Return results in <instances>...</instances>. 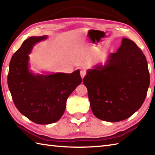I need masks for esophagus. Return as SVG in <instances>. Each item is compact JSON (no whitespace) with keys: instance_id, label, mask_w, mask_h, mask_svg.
Instances as JSON below:
<instances>
[{"instance_id":"obj_1","label":"esophagus","mask_w":155,"mask_h":155,"mask_svg":"<svg viewBox=\"0 0 155 155\" xmlns=\"http://www.w3.org/2000/svg\"><path fill=\"white\" fill-rule=\"evenodd\" d=\"M87 74V71L84 70V69H82L81 71V78H83L84 77V76Z\"/></svg>"}]
</instances>
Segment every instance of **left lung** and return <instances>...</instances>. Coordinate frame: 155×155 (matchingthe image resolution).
<instances>
[{
  "instance_id": "obj_1",
  "label": "left lung",
  "mask_w": 155,
  "mask_h": 155,
  "mask_svg": "<svg viewBox=\"0 0 155 155\" xmlns=\"http://www.w3.org/2000/svg\"><path fill=\"white\" fill-rule=\"evenodd\" d=\"M94 116L108 122L127 119L139 109L150 84L147 61L143 51L126 38L104 67L89 69L83 78Z\"/></svg>"
}]
</instances>
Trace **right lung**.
Wrapping results in <instances>:
<instances>
[{
  "label": "right lung",
  "mask_w": 155,
  "mask_h": 155,
  "mask_svg": "<svg viewBox=\"0 0 155 155\" xmlns=\"http://www.w3.org/2000/svg\"><path fill=\"white\" fill-rule=\"evenodd\" d=\"M47 36L25 40L11 58L8 86L20 113L39 124L58 121L63 114L68 97L82 79L79 70L71 74H34L29 71V57L33 46Z\"/></svg>",
  "instance_id": "right-lung-1"
}]
</instances>
